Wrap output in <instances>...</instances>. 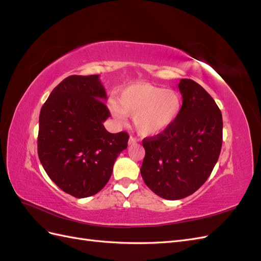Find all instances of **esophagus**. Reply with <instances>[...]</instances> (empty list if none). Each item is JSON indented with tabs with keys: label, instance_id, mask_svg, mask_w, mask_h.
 <instances>
[{
	"label": "esophagus",
	"instance_id": "34e87169",
	"mask_svg": "<svg viewBox=\"0 0 261 261\" xmlns=\"http://www.w3.org/2000/svg\"><path fill=\"white\" fill-rule=\"evenodd\" d=\"M136 143H137V140H136V138H134V137H129V139H128V146H133V145H136Z\"/></svg>",
	"mask_w": 261,
	"mask_h": 261
}]
</instances>
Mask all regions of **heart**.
<instances>
[{
  "label": "heart",
  "instance_id": "1",
  "mask_svg": "<svg viewBox=\"0 0 261 261\" xmlns=\"http://www.w3.org/2000/svg\"><path fill=\"white\" fill-rule=\"evenodd\" d=\"M180 94L151 84L137 83L125 87L111 106L115 120L125 123L133 116L136 132L143 137H154L169 129L181 111Z\"/></svg>",
  "mask_w": 261,
  "mask_h": 261
}]
</instances>
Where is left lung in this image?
<instances>
[{
	"instance_id": "8db88e82",
	"label": "left lung",
	"mask_w": 261,
	"mask_h": 261,
	"mask_svg": "<svg viewBox=\"0 0 261 261\" xmlns=\"http://www.w3.org/2000/svg\"><path fill=\"white\" fill-rule=\"evenodd\" d=\"M181 111L169 129L145 138L140 173L158 196L177 200L208 179L222 147V114L215 100L192 80H180Z\"/></svg>"
}]
</instances>
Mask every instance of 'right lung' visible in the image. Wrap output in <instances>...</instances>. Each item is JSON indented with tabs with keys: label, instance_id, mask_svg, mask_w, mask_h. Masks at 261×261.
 Returning <instances> with one entry per match:
<instances>
[{
	"label": "right lung",
	"instance_id": "add662e5",
	"mask_svg": "<svg viewBox=\"0 0 261 261\" xmlns=\"http://www.w3.org/2000/svg\"><path fill=\"white\" fill-rule=\"evenodd\" d=\"M99 75L69 76L52 90L39 116L38 155L62 191L76 198L99 193L127 148V133H109L110 112Z\"/></svg>",
	"mask_w": 261,
	"mask_h": 261
}]
</instances>
